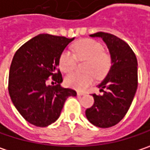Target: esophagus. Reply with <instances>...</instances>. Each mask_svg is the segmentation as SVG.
Segmentation results:
<instances>
[{
	"instance_id": "34e87169",
	"label": "esophagus",
	"mask_w": 150,
	"mask_h": 150,
	"mask_svg": "<svg viewBox=\"0 0 150 150\" xmlns=\"http://www.w3.org/2000/svg\"><path fill=\"white\" fill-rule=\"evenodd\" d=\"M77 95L78 96H83V95H85V93L84 92H79V91H78L77 92Z\"/></svg>"
}]
</instances>
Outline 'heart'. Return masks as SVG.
I'll return each instance as SVG.
<instances>
[{
	"mask_svg": "<svg viewBox=\"0 0 150 150\" xmlns=\"http://www.w3.org/2000/svg\"><path fill=\"white\" fill-rule=\"evenodd\" d=\"M74 52L65 50L59 59V67L62 71L68 73L75 69L78 59L87 60L85 64L86 73L72 72L66 78L67 86L82 91L91 84L95 79L102 78L111 66V57L104 52L102 44L93 39H83L74 45Z\"/></svg>",
	"mask_w": 150,
	"mask_h": 150,
	"instance_id": "1",
	"label": "heart"
}]
</instances>
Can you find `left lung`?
Listing matches in <instances>:
<instances>
[{
	"instance_id": "left-lung-1",
	"label": "left lung",
	"mask_w": 150,
	"mask_h": 150,
	"mask_svg": "<svg viewBox=\"0 0 150 150\" xmlns=\"http://www.w3.org/2000/svg\"><path fill=\"white\" fill-rule=\"evenodd\" d=\"M91 37L102 38L109 50L112 66L97 85L102 94H92L95 102L85 114L94 125L108 128L119 123L132 105L137 89V60L131 47L116 36L101 31Z\"/></svg>"
}]
</instances>
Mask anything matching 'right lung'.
Instances as JSON below:
<instances>
[{"instance_id":"obj_1","label":"right lung","mask_w":150,"mask_h":150,"mask_svg":"<svg viewBox=\"0 0 150 150\" xmlns=\"http://www.w3.org/2000/svg\"><path fill=\"white\" fill-rule=\"evenodd\" d=\"M73 38L40 34L15 53L9 71L8 91L22 117L39 127L55 122L65 102L76 91L60 86L62 75L57 68L61 53ZM49 76L58 85L47 86Z\"/></svg>"}]
</instances>
